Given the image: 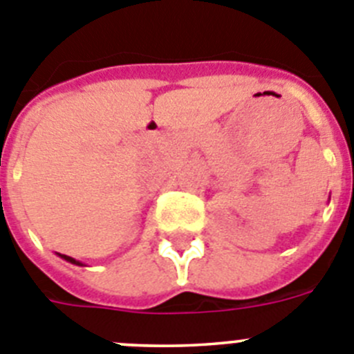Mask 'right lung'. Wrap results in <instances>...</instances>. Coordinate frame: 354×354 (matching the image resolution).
<instances>
[{
  "instance_id": "right-lung-1",
  "label": "right lung",
  "mask_w": 354,
  "mask_h": 354,
  "mask_svg": "<svg viewBox=\"0 0 354 354\" xmlns=\"http://www.w3.org/2000/svg\"><path fill=\"white\" fill-rule=\"evenodd\" d=\"M59 257H63V259L65 261H68V263H72V264H77V266H84V264L82 263H79V261H75L74 257H70V256H65V254H58Z\"/></svg>"
}]
</instances>
